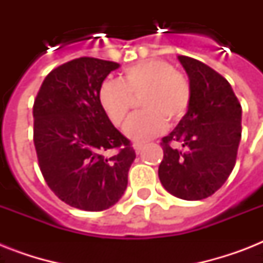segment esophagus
<instances>
[{"instance_id":"obj_1","label":"esophagus","mask_w":263,"mask_h":263,"mask_svg":"<svg viewBox=\"0 0 263 263\" xmlns=\"http://www.w3.org/2000/svg\"><path fill=\"white\" fill-rule=\"evenodd\" d=\"M142 147H143V143H139V142H135V143H134V148H135V152L138 153V154L140 153Z\"/></svg>"}]
</instances>
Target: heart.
<instances>
[{
    "mask_svg": "<svg viewBox=\"0 0 263 263\" xmlns=\"http://www.w3.org/2000/svg\"><path fill=\"white\" fill-rule=\"evenodd\" d=\"M143 109L132 116L125 134L134 140L160 135L166 121L176 124L185 117L191 106L192 87L187 75L165 60H146L124 69L120 80L107 79L98 90V101L116 127H121L139 97Z\"/></svg>",
    "mask_w": 263,
    "mask_h": 263,
    "instance_id": "heart-1",
    "label": "heart"
}]
</instances>
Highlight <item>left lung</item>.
<instances>
[{"label":"left lung","instance_id":"8db88e82","mask_svg":"<svg viewBox=\"0 0 263 263\" xmlns=\"http://www.w3.org/2000/svg\"><path fill=\"white\" fill-rule=\"evenodd\" d=\"M192 87L191 106L161 140L158 176L164 188L185 200H200L222 187L236 164L241 106L231 84L213 68L180 55Z\"/></svg>","mask_w":263,"mask_h":263}]
</instances>
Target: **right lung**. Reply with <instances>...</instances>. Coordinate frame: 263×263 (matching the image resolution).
<instances>
[{
	"mask_svg": "<svg viewBox=\"0 0 263 263\" xmlns=\"http://www.w3.org/2000/svg\"><path fill=\"white\" fill-rule=\"evenodd\" d=\"M116 68L94 57L71 60L45 78L32 106L43 179L63 202L86 212L119 202L136 157L98 101L99 86Z\"/></svg>",
	"mask_w": 263,
	"mask_h": 263,
	"instance_id": "right-lung-1",
	"label": "right lung"
}]
</instances>
